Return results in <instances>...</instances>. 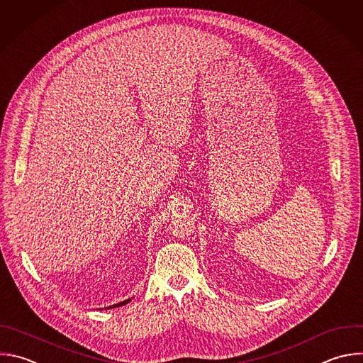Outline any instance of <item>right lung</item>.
Here are the masks:
<instances>
[{"label":"right lung","mask_w":363,"mask_h":363,"mask_svg":"<svg viewBox=\"0 0 363 363\" xmlns=\"http://www.w3.org/2000/svg\"><path fill=\"white\" fill-rule=\"evenodd\" d=\"M131 299H133V298H130V299H125V301H123V302H118V303H115V305H111V306H108V309H109V308H118V306L127 305L128 302H131Z\"/></svg>","instance_id":"1"}]
</instances>
